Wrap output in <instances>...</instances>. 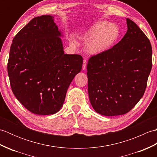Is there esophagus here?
<instances>
[{"mask_svg": "<svg viewBox=\"0 0 157 157\" xmlns=\"http://www.w3.org/2000/svg\"><path fill=\"white\" fill-rule=\"evenodd\" d=\"M86 68V60L84 59V61H83V65H82V69L83 70H85Z\"/></svg>", "mask_w": 157, "mask_h": 157, "instance_id": "esophagus-1", "label": "esophagus"}]
</instances>
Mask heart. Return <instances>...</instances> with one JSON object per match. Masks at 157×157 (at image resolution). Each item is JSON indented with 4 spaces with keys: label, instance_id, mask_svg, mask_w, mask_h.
<instances>
[{
    "label": "heart",
    "instance_id": "b5f03b06",
    "mask_svg": "<svg viewBox=\"0 0 157 157\" xmlns=\"http://www.w3.org/2000/svg\"><path fill=\"white\" fill-rule=\"evenodd\" d=\"M119 36L118 26L105 21L94 23L83 34L88 40L86 45V51L93 55L102 54L109 51L117 42ZM71 43L73 46L77 45L73 38L71 39Z\"/></svg>",
    "mask_w": 157,
    "mask_h": 157
}]
</instances>
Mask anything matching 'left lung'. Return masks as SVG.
Here are the masks:
<instances>
[{
	"instance_id": "1",
	"label": "left lung",
	"mask_w": 157,
	"mask_h": 157,
	"mask_svg": "<svg viewBox=\"0 0 157 157\" xmlns=\"http://www.w3.org/2000/svg\"><path fill=\"white\" fill-rule=\"evenodd\" d=\"M128 30L109 51L90 58L88 95L94 111L105 116L128 113L144 94L152 69V46L138 26L126 18Z\"/></svg>"
}]
</instances>
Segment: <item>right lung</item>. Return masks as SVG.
<instances>
[{
    "mask_svg": "<svg viewBox=\"0 0 157 157\" xmlns=\"http://www.w3.org/2000/svg\"><path fill=\"white\" fill-rule=\"evenodd\" d=\"M54 17L32 19L13 40L7 65L12 91L28 111L52 115L63 105L69 86L80 72L79 55L65 54Z\"/></svg>",
    "mask_w": 157,
    "mask_h": 157,
    "instance_id": "add662e5",
    "label": "right lung"
}]
</instances>
